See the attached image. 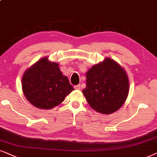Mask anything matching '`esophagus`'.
Instances as JSON below:
<instances>
[{
    "label": "esophagus",
    "instance_id": "esophagus-1",
    "mask_svg": "<svg viewBox=\"0 0 157 157\" xmlns=\"http://www.w3.org/2000/svg\"><path fill=\"white\" fill-rule=\"evenodd\" d=\"M75 90H80V85H75L74 86Z\"/></svg>",
    "mask_w": 157,
    "mask_h": 157
}]
</instances>
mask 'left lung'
<instances>
[{"label": "left lung", "instance_id": "1", "mask_svg": "<svg viewBox=\"0 0 157 157\" xmlns=\"http://www.w3.org/2000/svg\"><path fill=\"white\" fill-rule=\"evenodd\" d=\"M82 93L92 108L103 114L118 110L126 101L129 90L125 70L111 59L94 65L86 74Z\"/></svg>", "mask_w": 157, "mask_h": 157}]
</instances>
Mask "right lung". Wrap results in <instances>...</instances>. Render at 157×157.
<instances>
[{"label":"right lung","mask_w":157,"mask_h":157,"mask_svg":"<svg viewBox=\"0 0 157 157\" xmlns=\"http://www.w3.org/2000/svg\"><path fill=\"white\" fill-rule=\"evenodd\" d=\"M22 89L26 99L41 109H51L58 105L74 90L58 64L49 62L47 57L25 72Z\"/></svg>","instance_id":"add662e5"}]
</instances>
